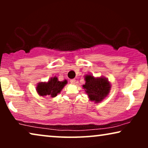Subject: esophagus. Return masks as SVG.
<instances>
[{"instance_id":"esophagus-1","label":"esophagus","mask_w":148,"mask_h":148,"mask_svg":"<svg viewBox=\"0 0 148 148\" xmlns=\"http://www.w3.org/2000/svg\"><path fill=\"white\" fill-rule=\"evenodd\" d=\"M70 82H71V84H75V82H76V80L75 79H73L70 80Z\"/></svg>"}]
</instances>
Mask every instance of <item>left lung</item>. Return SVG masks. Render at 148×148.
<instances>
[{"label":"left lung","instance_id":"obj_1","mask_svg":"<svg viewBox=\"0 0 148 148\" xmlns=\"http://www.w3.org/2000/svg\"><path fill=\"white\" fill-rule=\"evenodd\" d=\"M86 84L83 88L91 101L99 103L108 96L110 90V84L107 79L100 77H94L92 75L85 76Z\"/></svg>","mask_w":148,"mask_h":148}]
</instances>
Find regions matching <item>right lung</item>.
Returning a JSON list of instances; mask_svg holds the SVG:
<instances>
[{"label": "right lung", "instance_id": "obj_1", "mask_svg": "<svg viewBox=\"0 0 148 148\" xmlns=\"http://www.w3.org/2000/svg\"><path fill=\"white\" fill-rule=\"evenodd\" d=\"M67 84V81L59 82L56 77H51L48 82H40L37 85L36 91L41 96L54 98L61 92L62 88Z\"/></svg>", "mask_w": 148, "mask_h": 148}]
</instances>
